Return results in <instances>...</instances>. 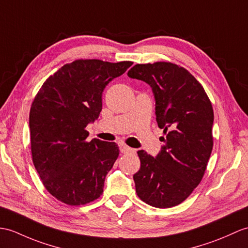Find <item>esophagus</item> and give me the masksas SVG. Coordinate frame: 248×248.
I'll return each instance as SVG.
<instances>
[{
    "mask_svg": "<svg viewBox=\"0 0 248 248\" xmlns=\"http://www.w3.org/2000/svg\"><path fill=\"white\" fill-rule=\"evenodd\" d=\"M119 148H120V151H122V153H134L135 152L134 149L128 147L126 145H124V143H120Z\"/></svg>",
    "mask_w": 248,
    "mask_h": 248,
    "instance_id": "esophagus-1",
    "label": "esophagus"
}]
</instances>
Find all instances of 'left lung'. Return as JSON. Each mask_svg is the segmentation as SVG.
I'll return each instance as SVG.
<instances>
[{"label": "left lung", "instance_id": "8db88e82", "mask_svg": "<svg viewBox=\"0 0 248 248\" xmlns=\"http://www.w3.org/2000/svg\"><path fill=\"white\" fill-rule=\"evenodd\" d=\"M128 76L152 88L156 122L166 135L156 157L137 152L136 193L153 207L170 208L184 202L204 176L214 147L211 102L202 84L174 63L136 64Z\"/></svg>", "mask_w": 248, "mask_h": 248}]
</instances>
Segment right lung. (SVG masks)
<instances>
[{"label":"right lung","mask_w":248,"mask_h":248,"mask_svg":"<svg viewBox=\"0 0 248 248\" xmlns=\"http://www.w3.org/2000/svg\"><path fill=\"white\" fill-rule=\"evenodd\" d=\"M133 64L80 59L51 75L30 112L32 162L46 190L60 202L79 206L103 192L119 155L115 142L86 140L85 126L99 117L102 92Z\"/></svg>","instance_id":"add662e5"}]
</instances>
